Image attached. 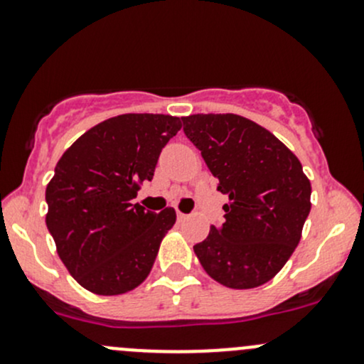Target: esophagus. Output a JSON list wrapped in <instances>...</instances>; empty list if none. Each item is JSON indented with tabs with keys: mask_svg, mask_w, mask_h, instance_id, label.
Listing matches in <instances>:
<instances>
[{
	"mask_svg": "<svg viewBox=\"0 0 364 364\" xmlns=\"http://www.w3.org/2000/svg\"><path fill=\"white\" fill-rule=\"evenodd\" d=\"M186 218H188V215H185V213L178 211V220H179V222H185Z\"/></svg>",
	"mask_w": 364,
	"mask_h": 364,
	"instance_id": "obj_1",
	"label": "esophagus"
}]
</instances>
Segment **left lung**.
Wrapping results in <instances>:
<instances>
[{
	"mask_svg": "<svg viewBox=\"0 0 364 364\" xmlns=\"http://www.w3.org/2000/svg\"><path fill=\"white\" fill-rule=\"evenodd\" d=\"M183 130L229 197L225 222L193 247L200 266L229 289L264 285L296 250L310 213L311 185L301 161L237 114H192Z\"/></svg>",
	"mask_w": 364,
	"mask_h": 364,
	"instance_id": "obj_1",
	"label": "left lung"
}]
</instances>
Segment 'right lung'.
Returning <instances> with one entry per match:
<instances>
[{
  "label": "right lung",
  "mask_w": 364,
  "mask_h": 364,
  "mask_svg": "<svg viewBox=\"0 0 364 364\" xmlns=\"http://www.w3.org/2000/svg\"><path fill=\"white\" fill-rule=\"evenodd\" d=\"M181 128L165 114H121L63 153L46 190V223L68 273L90 292L117 296L148 278L176 211L132 204L161 148Z\"/></svg>",
  "instance_id": "add662e5"
}]
</instances>
